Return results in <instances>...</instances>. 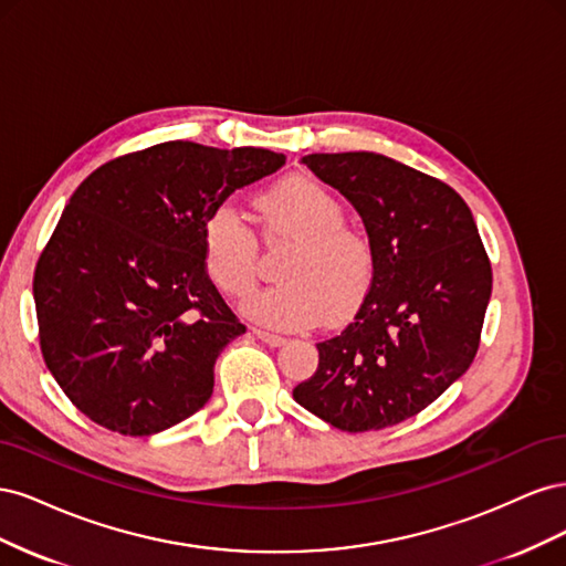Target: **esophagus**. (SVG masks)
I'll return each mask as SVG.
<instances>
[{"label": "esophagus", "mask_w": 566, "mask_h": 566, "mask_svg": "<svg viewBox=\"0 0 566 566\" xmlns=\"http://www.w3.org/2000/svg\"><path fill=\"white\" fill-rule=\"evenodd\" d=\"M252 333H254L256 339H262L264 345H269V347H281V345H285V337H281V335H273V333H266V331H260V328H254Z\"/></svg>", "instance_id": "34e87169"}]
</instances>
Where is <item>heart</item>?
<instances>
[{
	"mask_svg": "<svg viewBox=\"0 0 566 566\" xmlns=\"http://www.w3.org/2000/svg\"><path fill=\"white\" fill-rule=\"evenodd\" d=\"M256 219L269 238H290L279 269L281 283L256 290L243 312L276 331H302L316 321L349 318L375 279V250L366 231L347 224L342 200L312 177H290L254 198ZM202 264L229 297L254 285L260 243L233 205L212 208L200 229Z\"/></svg>",
	"mask_w": 566,
	"mask_h": 566,
	"instance_id": "heart-1",
	"label": "heart"
}]
</instances>
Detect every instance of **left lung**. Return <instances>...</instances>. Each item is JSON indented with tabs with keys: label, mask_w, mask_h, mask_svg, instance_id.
Listing matches in <instances>:
<instances>
[{
	"label": "left lung",
	"mask_w": 566,
	"mask_h": 566,
	"mask_svg": "<svg viewBox=\"0 0 566 566\" xmlns=\"http://www.w3.org/2000/svg\"><path fill=\"white\" fill-rule=\"evenodd\" d=\"M302 163L361 214L375 279L347 328L318 342V368L293 397L342 432L385 430L470 368L491 297L489 254L449 184L368 150Z\"/></svg>",
	"instance_id": "8db88e82"
}]
</instances>
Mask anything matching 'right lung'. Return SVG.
I'll list each match as a JSON object with an SVG mask.
<instances>
[{
  "mask_svg": "<svg viewBox=\"0 0 566 566\" xmlns=\"http://www.w3.org/2000/svg\"><path fill=\"white\" fill-rule=\"evenodd\" d=\"M283 165L266 148L165 142L77 186L32 293L44 364L80 413L148 437L208 403L217 356L245 325L205 271L202 221Z\"/></svg>",
  "mask_w": 566,
  "mask_h": 566,
  "instance_id": "obj_1",
  "label": "right lung"
}]
</instances>
